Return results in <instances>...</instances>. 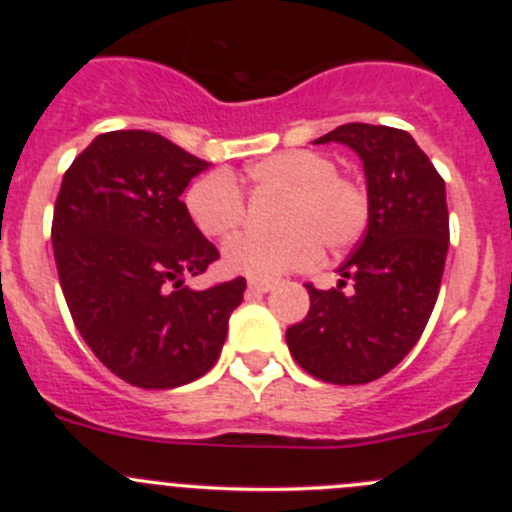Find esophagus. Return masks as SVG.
<instances>
[{
	"label": "esophagus",
	"mask_w": 512,
	"mask_h": 512,
	"mask_svg": "<svg viewBox=\"0 0 512 512\" xmlns=\"http://www.w3.org/2000/svg\"><path fill=\"white\" fill-rule=\"evenodd\" d=\"M247 289H250V292H257V294H265V292H270V289H275V282L250 280V282H247Z\"/></svg>",
	"instance_id": "1"
}]
</instances>
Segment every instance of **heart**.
Here are the masks:
<instances>
[{
    "mask_svg": "<svg viewBox=\"0 0 512 512\" xmlns=\"http://www.w3.org/2000/svg\"><path fill=\"white\" fill-rule=\"evenodd\" d=\"M245 180L257 195H282L277 210L280 235H242L227 242L223 265L232 275L277 280L307 270L319 260V247L342 252L364 235L369 193L356 178L337 173L327 153L294 148L252 160ZM185 210L193 225L213 240L235 235L245 220V198L225 173H208L185 190Z\"/></svg>",
    "mask_w": 512,
    "mask_h": 512,
    "instance_id": "heart-1",
    "label": "heart"
}]
</instances>
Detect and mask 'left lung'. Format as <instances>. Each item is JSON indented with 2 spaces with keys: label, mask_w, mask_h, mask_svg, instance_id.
Instances as JSON below:
<instances>
[{
  "label": "left lung",
  "mask_w": 512,
  "mask_h": 512,
  "mask_svg": "<svg viewBox=\"0 0 512 512\" xmlns=\"http://www.w3.org/2000/svg\"><path fill=\"white\" fill-rule=\"evenodd\" d=\"M314 143H342L359 156L369 223L337 287L307 285L309 312L287 329V347L317 379L366 384L416 347L433 312L448 252L446 183L399 128L347 123Z\"/></svg>",
  "instance_id": "8db88e82"
}]
</instances>
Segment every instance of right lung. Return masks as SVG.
I'll use <instances>...</instances> for the list:
<instances>
[{
	"instance_id": "1",
	"label": "right lung",
	"mask_w": 512,
	"mask_h": 512,
	"mask_svg": "<svg viewBox=\"0 0 512 512\" xmlns=\"http://www.w3.org/2000/svg\"><path fill=\"white\" fill-rule=\"evenodd\" d=\"M208 165L160 133L111 131L61 180L51 245L66 304L101 364L138 389L208 374L247 287L185 285L220 257L180 200Z\"/></svg>"
}]
</instances>
